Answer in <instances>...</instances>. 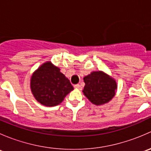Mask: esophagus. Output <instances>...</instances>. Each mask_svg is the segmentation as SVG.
Wrapping results in <instances>:
<instances>
[{"label": "esophagus", "mask_w": 151, "mask_h": 151, "mask_svg": "<svg viewBox=\"0 0 151 151\" xmlns=\"http://www.w3.org/2000/svg\"><path fill=\"white\" fill-rule=\"evenodd\" d=\"M74 88H76V89H78V90H81L82 89V87L81 85L77 84V85H74Z\"/></svg>", "instance_id": "1"}]
</instances>
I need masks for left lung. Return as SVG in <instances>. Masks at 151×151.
I'll list each match as a JSON object with an SVG mask.
<instances>
[{
  "mask_svg": "<svg viewBox=\"0 0 151 151\" xmlns=\"http://www.w3.org/2000/svg\"><path fill=\"white\" fill-rule=\"evenodd\" d=\"M83 80L85 83L83 94L92 104L97 106L106 104L116 93V80L104 71H92Z\"/></svg>",
  "mask_w": 151,
  "mask_h": 151,
  "instance_id": "obj_1",
  "label": "left lung"
}]
</instances>
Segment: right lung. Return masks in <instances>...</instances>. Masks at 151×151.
Returning a JSON list of instances; mask_svg holds the SVG:
<instances>
[{"label":"right lung","mask_w":151,"mask_h":151,"mask_svg":"<svg viewBox=\"0 0 151 151\" xmlns=\"http://www.w3.org/2000/svg\"><path fill=\"white\" fill-rule=\"evenodd\" d=\"M30 87L36 101L46 106L60 104L74 90L68 79L51 61L44 63L33 73Z\"/></svg>","instance_id":"obj_1"}]
</instances>
